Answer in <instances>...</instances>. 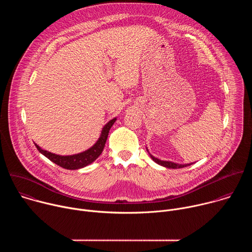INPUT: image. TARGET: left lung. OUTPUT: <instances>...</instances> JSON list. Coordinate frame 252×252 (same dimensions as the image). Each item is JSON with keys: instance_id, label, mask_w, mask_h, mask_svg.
Returning a JSON list of instances; mask_svg holds the SVG:
<instances>
[{"instance_id": "1", "label": "left lung", "mask_w": 252, "mask_h": 252, "mask_svg": "<svg viewBox=\"0 0 252 252\" xmlns=\"http://www.w3.org/2000/svg\"><path fill=\"white\" fill-rule=\"evenodd\" d=\"M148 151V150H147ZM151 158H153L154 161H156L157 163L162 165V166H165V167H168V168H182V167H185V166H188V165H190L191 163L189 164H177V163H174V162H171V161H165V160H160L155 157H153L151 154H150Z\"/></svg>"}]
</instances>
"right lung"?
<instances>
[{
	"label": "right lung",
	"instance_id": "obj_1",
	"mask_svg": "<svg viewBox=\"0 0 252 252\" xmlns=\"http://www.w3.org/2000/svg\"><path fill=\"white\" fill-rule=\"evenodd\" d=\"M116 121H117V119H113L102 127L100 137L94 143V147H92L90 150H88L84 153L78 154V155L65 156V157L58 156V155H55L50 152L42 150L38 145H35V143H34V146L42 155H44L46 158H48L51 161L55 162L56 164L63 167V168H66V169H79V168L89 165L90 163L94 161L100 156V154L102 153V150L104 148L105 141L107 139V135H109V131Z\"/></svg>",
	"mask_w": 252,
	"mask_h": 252
}]
</instances>
